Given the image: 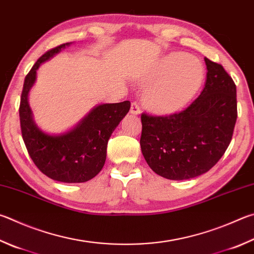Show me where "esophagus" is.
I'll use <instances>...</instances> for the list:
<instances>
[{
    "label": "esophagus",
    "instance_id": "34e87169",
    "mask_svg": "<svg viewBox=\"0 0 254 254\" xmlns=\"http://www.w3.org/2000/svg\"><path fill=\"white\" fill-rule=\"evenodd\" d=\"M130 113H131V114H133V115H139V114L141 113V110H140L139 104H137L136 102H133V103L131 104Z\"/></svg>",
    "mask_w": 254,
    "mask_h": 254
}]
</instances>
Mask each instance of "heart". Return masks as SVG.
I'll return each mask as SVG.
<instances>
[{"label": "heart", "instance_id": "heart-1", "mask_svg": "<svg viewBox=\"0 0 254 254\" xmlns=\"http://www.w3.org/2000/svg\"><path fill=\"white\" fill-rule=\"evenodd\" d=\"M204 80L200 60L184 52L165 55L143 79L149 84L143 92V104L152 113L168 115L190 103Z\"/></svg>", "mask_w": 254, "mask_h": 254}]
</instances>
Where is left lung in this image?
<instances>
[{
	"label": "left lung",
	"instance_id": "1",
	"mask_svg": "<svg viewBox=\"0 0 254 254\" xmlns=\"http://www.w3.org/2000/svg\"><path fill=\"white\" fill-rule=\"evenodd\" d=\"M206 81L199 98L179 113H142L141 150L153 171L169 180H189L222 158L237 122V86L221 64L204 58Z\"/></svg>",
	"mask_w": 254,
	"mask_h": 254
}]
</instances>
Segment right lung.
Returning <instances> with one entry per match:
<instances>
[{
	"instance_id": "obj_1",
	"label": "right lung",
	"mask_w": 254,
	"mask_h": 254,
	"mask_svg": "<svg viewBox=\"0 0 254 254\" xmlns=\"http://www.w3.org/2000/svg\"><path fill=\"white\" fill-rule=\"evenodd\" d=\"M71 43L59 45L43 54L25 76L20 102L23 141L32 161L54 181L82 183L93 179L105 163L107 146L114 128L130 110V101L96 105L70 131L48 134L36 126L27 101L41 64Z\"/></svg>"
}]
</instances>
